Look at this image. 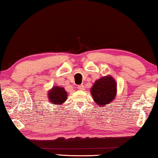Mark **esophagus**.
<instances>
[{
    "label": "esophagus",
    "instance_id": "obj_1",
    "mask_svg": "<svg viewBox=\"0 0 158 158\" xmlns=\"http://www.w3.org/2000/svg\"><path fill=\"white\" fill-rule=\"evenodd\" d=\"M77 89L83 90L85 89V87H84L83 85H77Z\"/></svg>",
    "mask_w": 158,
    "mask_h": 158
}]
</instances>
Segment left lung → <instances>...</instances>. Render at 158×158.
Wrapping results in <instances>:
<instances>
[{
  "label": "left lung",
  "instance_id": "obj_1",
  "mask_svg": "<svg viewBox=\"0 0 158 158\" xmlns=\"http://www.w3.org/2000/svg\"><path fill=\"white\" fill-rule=\"evenodd\" d=\"M116 93V82L109 75L97 80L90 88V94L94 101L101 107L110 104L115 99Z\"/></svg>",
  "mask_w": 158,
  "mask_h": 158
}]
</instances>
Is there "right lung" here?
Listing matches in <instances>:
<instances>
[{"instance_id": "add662e5", "label": "right lung", "mask_w": 158, "mask_h": 158, "mask_svg": "<svg viewBox=\"0 0 158 158\" xmlns=\"http://www.w3.org/2000/svg\"><path fill=\"white\" fill-rule=\"evenodd\" d=\"M47 98L50 103H52L53 105L61 106L68 98V93L63 87L54 85L47 92Z\"/></svg>"}]
</instances>
